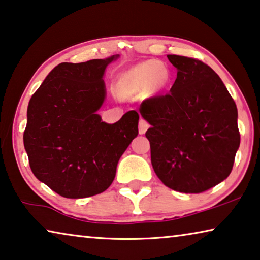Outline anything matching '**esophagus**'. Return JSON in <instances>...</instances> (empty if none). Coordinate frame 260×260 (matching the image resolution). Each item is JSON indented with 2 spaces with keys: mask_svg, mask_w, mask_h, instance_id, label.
Listing matches in <instances>:
<instances>
[{
  "mask_svg": "<svg viewBox=\"0 0 260 260\" xmlns=\"http://www.w3.org/2000/svg\"><path fill=\"white\" fill-rule=\"evenodd\" d=\"M149 128V123H148L145 119H140L139 121V133L140 134H145L146 131Z\"/></svg>",
  "mask_w": 260,
  "mask_h": 260,
  "instance_id": "esophagus-1",
  "label": "esophagus"
}]
</instances>
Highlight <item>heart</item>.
Wrapping results in <instances>:
<instances>
[{"label":"heart","instance_id":"heart-1","mask_svg":"<svg viewBox=\"0 0 260 260\" xmlns=\"http://www.w3.org/2000/svg\"><path fill=\"white\" fill-rule=\"evenodd\" d=\"M170 78L171 74L167 66L154 60L145 61L122 74L118 81L117 90L123 97L143 92L146 89L152 92L160 91L169 84Z\"/></svg>","mask_w":260,"mask_h":260}]
</instances>
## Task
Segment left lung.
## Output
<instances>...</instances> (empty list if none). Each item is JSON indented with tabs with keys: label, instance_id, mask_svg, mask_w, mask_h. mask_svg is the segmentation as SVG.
I'll return each instance as SVG.
<instances>
[{
	"label": "left lung",
	"instance_id": "8db88e82",
	"mask_svg": "<svg viewBox=\"0 0 260 260\" xmlns=\"http://www.w3.org/2000/svg\"><path fill=\"white\" fill-rule=\"evenodd\" d=\"M177 68L170 92L143 101L150 123L151 164L166 186L201 193L224 180L240 147L237 108L223 82L203 61L168 55Z\"/></svg>",
	"mask_w": 260,
	"mask_h": 260
}]
</instances>
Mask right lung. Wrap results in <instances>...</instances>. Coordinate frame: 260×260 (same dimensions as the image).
I'll use <instances>...</instances> for the list:
<instances>
[{
  "label": "right lung",
  "instance_id": "right-lung-1",
  "mask_svg": "<svg viewBox=\"0 0 260 260\" xmlns=\"http://www.w3.org/2000/svg\"><path fill=\"white\" fill-rule=\"evenodd\" d=\"M118 56L57 64L28 102L23 140L30 168L61 197L108 189L119 158L139 134L137 111L114 123L97 114L106 94L105 68Z\"/></svg>",
  "mask_w": 260,
  "mask_h": 260
}]
</instances>
